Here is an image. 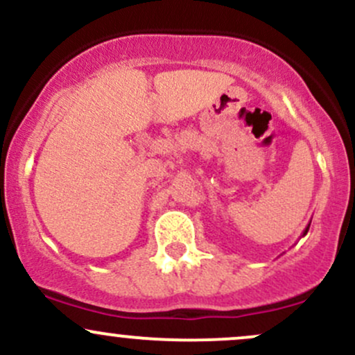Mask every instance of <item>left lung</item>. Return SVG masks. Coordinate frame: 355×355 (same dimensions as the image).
<instances>
[{"instance_id":"1","label":"left lung","mask_w":355,"mask_h":355,"mask_svg":"<svg viewBox=\"0 0 355 355\" xmlns=\"http://www.w3.org/2000/svg\"><path fill=\"white\" fill-rule=\"evenodd\" d=\"M309 227H311V223H309V225H307V227H305V230H304V234H302V237H304V235H307V232H309Z\"/></svg>"}]
</instances>
